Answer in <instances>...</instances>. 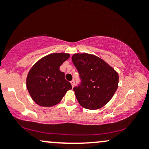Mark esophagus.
I'll return each mask as SVG.
<instances>
[{"instance_id":"34e87169","label":"esophagus","mask_w":149,"mask_h":149,"mask_svg":"<svg viewBox=\"0 0 149 149\" xmlns=\"http://www.w3.org/2000/svg\"><path fill=\"white\" fill-rule=\"evenodd\" d=\"M71 85H72V87L74 86V85H75V81H74V80H71Z\"/></svg>"}]
</instances>
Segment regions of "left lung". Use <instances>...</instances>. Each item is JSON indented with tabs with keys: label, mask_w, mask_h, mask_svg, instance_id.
Returning <instances> with one entry per match:
<instances>
[{
	"label": "left lung",
	"mask_w": 149,
	"mask_h": 149,
	"mask_svg": "<svg viewBox=\"0 0 149 149\" xmlns=\"http://www.w3.org/2000/svg\"><path fill=\"white\" fill-rule=\"evenodd\" d=\"M81 78L73 88L81 107L96 110L105 106L118 87L117 71L101 58L88 53H76L71 57Z\"/></svg>",
	"instance_id": "8db88e82"
}]
</instances>
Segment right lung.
Masks as SVG:
<instances>
[{
	"instance_id": "1",
	"label": "right lung",
	"mask_w": 149,
	"mask_h": 149,
	"mask_svg": "<svg viewBox=\"0 0 149 149\" xmlns=\"http://www.w3.org/2000/svg\"><path fill=\"white\" fill-rule=\"evenodd\" d=\"M70 57L68 53H52L31 68L26 77V88L32 100L41 107H50L61 102L71 83L65 79L59 67Z\"/></svg>"
}]
</instances>
